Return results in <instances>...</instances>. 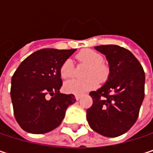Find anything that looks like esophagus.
I'll use <instances>...</instances> for the list:
<instances>
[{
  "label": "esophagus",
  "instance_id": "obj_1",
  "mask_svg": "<svg viewBox=\"0 0 153 153\" xmlns=\"http://www.w3.org/2000/svg\"><path fill=\"white\" fill-rule=\"evenodd\" d=\"M80 97H81V95H75V99L76 100H79Z\"/></svg>",
  "mask_w": 153,
  "mask_h": 153
}]
</instances>
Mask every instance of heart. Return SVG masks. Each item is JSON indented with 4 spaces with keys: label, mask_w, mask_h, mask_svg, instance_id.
<instances>
[{
    "label": "heart",
    "mask_w": 153,
    "mask_h": 153,
    "mask_svg": "<svg viewBox=\"0 0 153 153\" xmlns=\"http://www.w3.org/2000/svg\"><path fill=\"white\" fill-rule=\"evenodd\" d=\"M76 58L79 61L88 65L85 74L88 78L68 80L65 83L64 89L67 93L79 95L95 88L98 83L97 77L100 80H104L107 76V68L102 63L103 56L98 52L92 49H82L77 54ZM60 75L63 79H69L74 75V65L70 59L65 60L62 64Z\"/></svg>",
    "instance_id": "b5f03b06"
}]
</instances>
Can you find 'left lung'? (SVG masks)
Here are the masks:
<instances>
[{"instance_id":"1","label":"left lung","mask_w":153,"mask_h":153,"mask_svg":"<svg viewBox=\"0 0 153 153\" xmlns=\"http://www.w3.org/2000/svg\"><path fill=\"white\" fill-rule=\"evenodd\" d=\"M109 64L106 82L89 96L93 105L87 110V120L97 133L116 137L136 123L144 97L145 74L136 56L118 45L95 47Z\"/></svg>"}]
</instances>
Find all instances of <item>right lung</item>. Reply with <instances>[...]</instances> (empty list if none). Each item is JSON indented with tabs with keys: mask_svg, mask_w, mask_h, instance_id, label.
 I'll list each match as a JSON object with an SVG mask.
<instances>
[{
	"mask_svg": "<svg viewBox=\"0 0 153 153\" xmlns=\"http://www.w3.org/2000/svg\"><path fill=\"white\" fill-rule=\"evenodd\" d=\"M73 49L43 48L27 56L11 79L10 97L19 126L32 134H45L57 128L65 111L74 104L73 94H61L60 67ZM51 97H49V96Z\"/></svg>",
	"mask_w": 153,
	"mask_h": 153,
	"instance_id": "right-lung-1",
	"label": "right lung"
}]
</instances>
